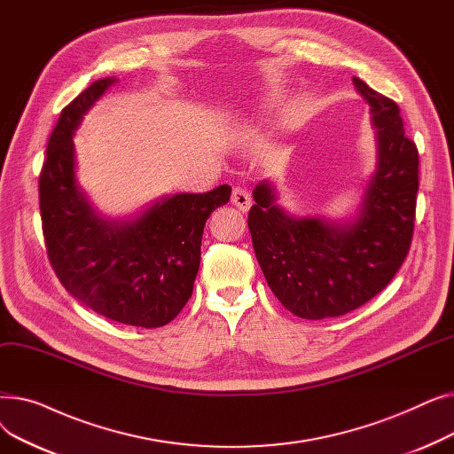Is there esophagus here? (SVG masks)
I'll return each mask as SVG.
<instances>
[{"label": "esophagus", "mask_w": 454, "mask_h": 454, "mask_svg": "<svg viewBox=\"0 0 454 454\" xmlns=\"http://www.w3.org/2000/svg\"><path fill=\"white\" fill-rule=\"evenodd\" d=\"M231 204L235 207H239L241 211H247L252 206V197L248 193V189H245V187H233V191H231Z\"/></svg>", "instance_id": "1"}]
</instances>
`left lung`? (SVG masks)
I'll list each match as a JSON object with an SVG mask.
<instances>
[{
  "label": "left lung",
  "instance_id": "obj_1",
  "mask_svg": "<svg viewBox=\"0 0 454 454\" xmlns=\"http://www.w3.org/2000/svg\"><path fill=\"white\" fill-rule=\"evenodd\" d=\"M370 105L377 161L359 211L349 221L294 217L278 204L269 182L254 189L248 228L270 291L300 318L342 317L392 281L409 254L419 156L404 136L399 106L353 77Z\"/></svg>",
  "mask_w": 454,
  "mask_h": 454
}]
</instances>
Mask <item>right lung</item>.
<instances>
[{
  "label": "right lung",
  "instance_id": "add662e5",
  "mask_svg": "<svg viewBox=\"0 0 454 454\" xmlns=\"http://www.w3.org/2000/svg\"><path fill=\"white\" fill-rule=\"evenodd\" d=\"M115 81H95L60 112L38 180L43 239L71 296L114 322L161 327L193 294L206 221L230 200L231 187L165 195L123 219L95 209L77 182L74 136Z\"/></svg>",
  "mask_w": 454,
  "mask_h": 454
}]
</instances>
